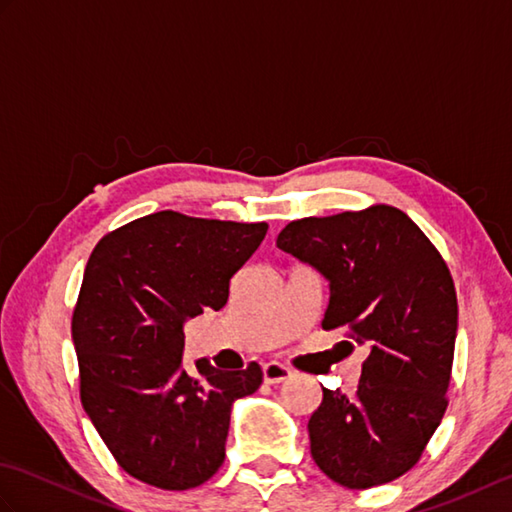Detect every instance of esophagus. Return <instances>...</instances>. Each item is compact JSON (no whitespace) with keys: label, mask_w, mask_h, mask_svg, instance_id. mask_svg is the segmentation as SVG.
<instances>
[{"label":"esophagus","mask_w":512,"mask_h":512,"mask_svg":"<svg viewBox=\"0 0 512 512\" xmlns=\"http://www.w3.org/2000/svg\"><path fill=\"white\" fill-rule=\"evenodd\" d=\"M290 376H292L290 369L277 361H270L264 365V383H268V385L284 383V380H288Z\"/></svg>","instance_id":"obj_1"}]
</instances>
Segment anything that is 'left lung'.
Listing matches in <instances>:
<instances>
[{
    "mask_svg": "<svg viewBox=\"0 0 512 512\" xmlns=\"http://www.w3.org/2000/svg\"><path fill=\"white\" fill-rule=\"evenodd\" d=\"M277 248L330 284L323 330L369 347L352 396L323 389L308 422L319 469L363 491L418 462L447 411L458 297L427 235L394 206L290 222Z\"/></svg>",
    "mask_w": 512,
    "mask_h": 512,
    "instance_id": "8db88e82",
    "label": "left lung"
}]
</instances>
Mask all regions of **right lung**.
Segmentation results:
<instances>
[{
  "mask_svg": "<svg viewBox=\"0 0 512 512\" xmlns=\"http://www.w3.org/2000/svg\"><path fill=\"white\" fill-rule=\"evenodd\" d=\"M268 224L151 213L105 235L85 266L72 317L81 402L136 480L165 491L204 484L224 462L233 402L262 369L182 367L184 323L226 306L228 284Z\"/></svg>",
  "mask_w": 512,
  "mask_h": 512,
  "instance_id": "1",
  "label": "right lung"
}]
</instances>
